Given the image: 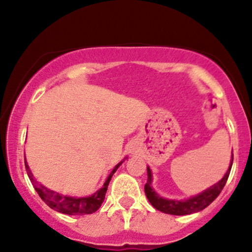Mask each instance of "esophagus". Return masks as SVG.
<instances>
[{
  "label": "esophagus",
  "mask_w": 252,
  "mask_h": 252,
  "mask_svg": "<svg viewBox=\"0 0 252 252\" xmlns=\"http://www.w3.org/2000/svg\"><path fill=\"white\" fill-rule=\"evenodd\" d=\"M130 153H132V150H130Z\"/></svg>",
  "instance_id": "obj_1"
}]
</instances>
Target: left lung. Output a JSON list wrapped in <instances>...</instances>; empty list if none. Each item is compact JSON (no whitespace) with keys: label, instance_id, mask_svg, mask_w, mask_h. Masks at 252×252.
<instances>
[{"label":"left lung","instance_id":"1","mask_svg":"<svg viewBox=\"0 0 252 252\" xmlns=\"http://www.w3.org/2000/svg\"><path fill=\"white\" fill-rule=\"evenodd\" d=\"M233 162V154H231V160H230V166L225 173L224 176L216 182L215 185L210 186L209 189H204L199 194L192 195L187 199H168L163 198L158 194L156 190L153 189V173L149 166H147V174H148V180L147 184L144 185V192H146L147 198L150 204L155 207L156 210L161 211V212L167 213V215H174V216H187L192 215V213L200 212L204 209H206L207 206L212 202L217 196L219 195V193L221 192V189H224L225 184H226L228 175H230L231 167H232Z\"/></svg>","mask_w":252,"mask_h":252}]
</instances>
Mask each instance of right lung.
<instances>
[{
  "mask_svg": "<svg viewBox=\"0 0 252 252\" xmlns=\"http://www.w3.org/2000/svg\"><path fill=\"white\" fill-rule=\"evenodd\" d=\"M126 156L121 161L120 163H117L116 166L114 167V169L111 170L108 178H106L105 182L99 189H97L94 194L89 196H71V195H63L60 194V193L54 192L50 189H47L46 186H43L42 184H39L36 180H34L33 174H32L30 166H28L27 160L25 158V166L26 170H27V174L30 176L32 184H33L34 189L37 192V194L40 195V198L42 199L51 209H53L57 212L63 213V215L68 216H83V215H91V213L96 212V211L99 209L100 205L103 204L104 199H105V193L108 190L109 182L111 180L112 175L115 174V172L118 169V167L122 164L124 161L126 160Z\"/></svg>",
  "mask_w": 252,
  "mask_h": 252,
  "instance_id": "right-lung-1",
  "label": "right lung"
}]
</instances>
